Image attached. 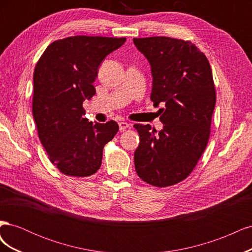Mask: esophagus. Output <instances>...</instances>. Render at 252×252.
I'll return each instance as SVG.
<instances>
[{
  "label": "esophagus",
  "mask_w": 252,
  "mask_h": 252,
  "mask_svg": "<svg viewBox=\"0 0 252 252\" xmlns=\"http://www.w3.org/2000/svg\"><path fill=\"white\" fill-rule=\"evenodd\" d=\"M129 125L128 123H126V122H119V127H120V130H125V129L129 128Z\"/></svg>",
  "instance_id": "1"
}]
</instances>
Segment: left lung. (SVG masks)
<instances>
[{"label": "left lung", "instance_id": "8db88e82", "mask_svg": "<svg viewBox=\"0 0 252 252\" xmlns=\"http://www.w3.org/2000/svg\"><path fill=\"white\" fill-rule=\"evenodd\" d=\"M151 66L155 106L163 129L134 124L140 135L135 171L156 187L178 184L191 173L208 144L217 93L207 58L190 41L168 36L134 37Z\"/></svg>", "mask_w": 252, "mask_h": 252}]
</instances>
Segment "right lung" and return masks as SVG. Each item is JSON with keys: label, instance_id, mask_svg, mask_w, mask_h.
<instances>
[{"label": "right lung", "instance_id": "right-lung-1", "mask_svg": "<svg viewBox=\"0 0 252 252\" xmlns=\"http://www.w3.org/2000/svg\"><path fill=\"white\" fill-rule=\"evenodd\" d=\"M126 37L74 35L52 42L33 72L32 114L40 141L61 173L85 178L100 169L103 148L119 131L117 122H89L83 102L95 94L102 61Z\"/></svg>", "mask_w": 252, "mask_h": 252}]
</instances>
